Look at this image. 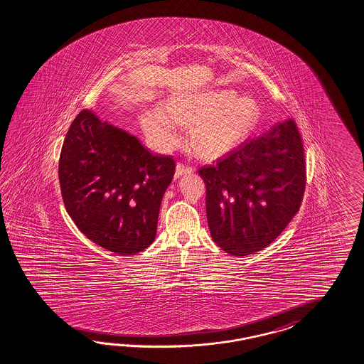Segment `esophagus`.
Segmentation results:
<instances>
[{"instance_id":"34e87169","label":"esophagus","mask_w":364,"mask_h":364,"mask_svg":"<svg viewBox=\"0 0 364 364\" xmlns=\"http://www.w3.org/2000/svg\"><path fill=\"white\" fill-rule=\"evenodd\" d=\"M192 172H193V168L188 167V166H184V164L178 163L176 166L175 178H178V177L183 176V175H189V173H192Z\"/></svg>"}]
</instances>
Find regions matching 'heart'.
Masks as SVG:
<instances>
[{"label":"heart","mask_w":364,"mask_h":364,"mask_svg":"<svg viewBox=\"0 0 364 364\" xmlns=\"http://www.w3.org/2000/svg\"><path fill=\"white\" fill-rule=\"evenodd\" d=\"M261 119L257 99L235 90L173 92L157 108L140 112L139 123L148 140L160 151L177 144L176 124L188 127V147L200 159L213 160L240 147Z\"/></svg>","instance_id":"b5f03b06"}]
</instances>
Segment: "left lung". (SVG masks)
I'll return each mask as SVG.
<instances>
[{
  "mask_svg": "<svg viewBox=\"0 0 364 364\" xmlns=\"http://www.w3.org/2000/svg\"><path fill=\"white\" fill-rule=\"evenodd\" d=\"M198 175L217 245L232 256L262 250L284 232L304 197V144L294 120L275 124Z\"/></svg>",
  "mask_w": 364,
  "mask_h": 364,
  "instance_id": "1",
  "label": "left lung"
}]
</instances>
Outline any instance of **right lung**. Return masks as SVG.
<instances>
[{"mask_svg":"<svg viewBox=\"0 0 364 364\" xmlns=\"http://www.w3.org/2000/svg\"><path fill=\"white\" fill-rule=\"evenodd\" d=\"M173 173L172 157L152 155L91 109L74 119L59 157L70 217L92 242L119 256H134L154 242Z\"/></svg>","mask_w":364,"mask_h":364,"instance_id":"add662e5","label":"right lung"}]
</instances>
